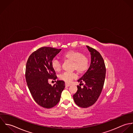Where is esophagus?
Instances as JSON below:
<instances>
[{
  "mask_svg": "<svg viewBox=\"0 0 133 133\" xmlns=\"http://www.w3.org/2000/svg\"><path fill=\"white\" fill-rule=\"evenodd\" d=\"M65 86H66V87H69V86H70V84H68L66 83V84H65Z\"/></svg>",
  "mask_w": 133,
  "mask_h": 133,
  "instance_id": "34e87169",
  "label": "esophagus"
}]
</instances>
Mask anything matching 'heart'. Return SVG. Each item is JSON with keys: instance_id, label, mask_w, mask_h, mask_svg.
Returning <instances> with one entry per match:
<instances>
[{"instance_id": "b5f03b06", "label": "heart", "mask_w": 133, "mask_h": 133, "mask_svg": "<svg viewBox=\"0 0 133 133\" xmlns=\"http://www.w3.org/2000/svg\"><path fill=\"white\" fill-rule=\"evenodd\" d=\"M62 58L65 61L72 62V69L77 70L80 74L85 73L89 68V60L87 56L82 54L79 51L70 50L62 55ZM51 66L54 71H59L62 68L61 63L57 59L53 58L51 61ZM77 78L75 72H65L59 76V79L66 83H70Z\"/></svg>"}]
</instances>
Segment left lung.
Returning a JSON list of instances; mask_svg holds the SVG:
<instances>
[{"label":"left lung","instance_id":"obj_1","mask_svg":"<svg viewBox=\"0 0 133 133\" xmlns=\"http://www.w3.org/2000/svg\"><path fill=\"white\" fill-rule=\"evenodd\" d=\"M91 54V63L86 72L78 82L83 88L78 85V90L74 95L75 102L78 106L86 108L97 101L102 90L106 74L104 59L98 51L86 46Z\"/></svg>","mask_w":133,"mask_h":133}]
</instances>
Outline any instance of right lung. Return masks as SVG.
Masks as SVG:
<instances>
[{"mask_svg": "<svg viewBox=\"0 0 133 133\" xmlns=\"http://www.w3.org/2000/svg\"><path fill=\"white\" fill-rule=\"evenodd\" d=\"M61 50L43 47L32 53L27 61L25 77L28 87L34 101L44 108L55 106L65 87L63 81H55L53 86L49 83V81L57 79L51 61Z\"/></svg>", "mask_w": 133, "mask_h": 133, "instance_id": "obj_1", "label": "right lung"}]
</instances>
